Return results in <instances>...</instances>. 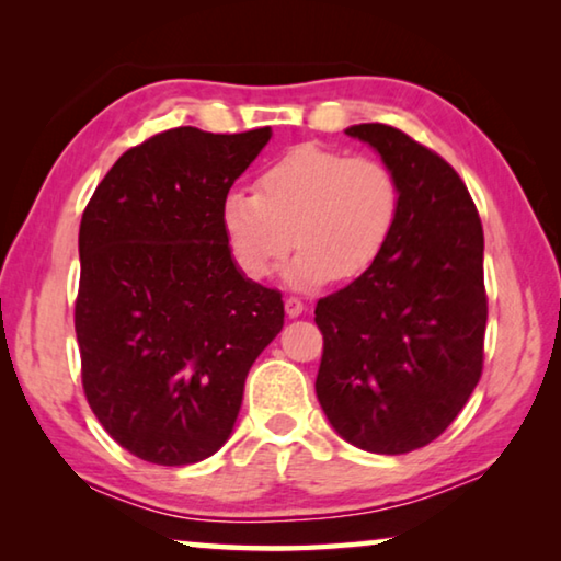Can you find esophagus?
Instances as JSON below:
<instances>
[{
	"label": "esophagus",
	"mask_w": 561,
	"mask_h": 561,
	"mask_svg": "<svg viewBox=\"0 0 561 561\" xmlns=\"http://www.w3.org/2000/svg\"><path fill=\"white\" fill-rule=\"evenodd\" d=\"M284 311H287L289 319H297L304 314V304L299 299H287L284 301Z\"/></svg>",
	"instance_id": "34e87169"
}]
</instances>
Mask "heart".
<instances>
[{
    "label": "heart",
    "mask_w": 561,
    "mask_h": 561,
    "mask_svg": "<svg viewBox=\"0 0 561 561\" xmlns=\"http://www.w3.org/2000/svg\"><path fill=\"white\" fill-rule=\"evenodd\" d=\"M401 190L381 160L321 146H297L264 168L254 193L222 197L220 225L232 257L247 277L264 279L294 244L284 270L291 289L354 279L391 242Z\"/></svg>",
    "instance_id": "1"
}]
</instances>
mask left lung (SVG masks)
Returning <instances> with one entry per match:
<instances>
[{
  "instance_id": "obj_1",
  "label": "left lung",
  "mask_w": 561,
  "mask_h": 561,
  "mask_svg": "<svg viewBox=\"0 0 561 561\" xmlns=\"http://www.w3.org/2000/svg\"><path fill=\"white\" fill-rule=\"evenodd\" d=\"M346 136L381 156L401 210L381 257L317 304V398L346 443L403 455L438 438L480 381L485 240L468 187L440 156L383 123Z\"/></svg>"
}]
</instances>
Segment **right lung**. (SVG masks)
<instances>
[{
    "label": "right lung",
    "instance_id": "add662e5",
    "mask_svg": "<svg viewBox=\"0 0 561 561\" xmlns=\"http://www.w3.org/2000/svg\"><path fill=\"white\" fill-rule=\"evenodd\" d=\"M270 138L158 133L116 160L83 210V391L111 438L146 462L220 450L247 374L284 327L282 294L244 277L220 225L222 197Z\"/></svg>",
    "mask_w": 561,
    "mask_h": 561
}]
</instances>
